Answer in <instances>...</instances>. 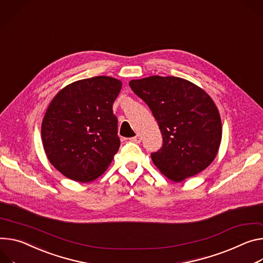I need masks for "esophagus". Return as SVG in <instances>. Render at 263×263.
Returning <instances> with one entry per match:
<instances>
[{
    "label": "esophagus",
    "instance_id": "esophagus-1",
    "mask_svg": "<svg viewBox=\"0 0 263 263\" xmlns=\"http://www.w3.org/2000/svg\"><path fill=\"white\" fill-rule=\"evenodd\" d=\"M130 140H131V141H133V142H136V144H139V142L141 141V137H140L139 135H136V136H134V137L130 138Z\"/></svg>",
    "mask_w": 263,
    "mask_h": 263
}]
</instances>
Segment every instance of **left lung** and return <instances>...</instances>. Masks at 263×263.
I'll use <instances>...</instances> for the list:
<instances>
[{
  "instance_id": "obj_1",
  "label": "left lung",
  "mask_w": 263,
  "mask_h": 263,
  "mask_svg": "<svg viewBox=\"0 0 263 263\" xmlns=\"http://www.w3.org/2000/svg\"><path fill=\"white\" fill-rule=\"evenodd\" d=\"M158 123L162 147L151 154L156 168L179 182L203 171L217 155L221 119L210 95L176 77L153 76L129 83Z\"/></svg>"
}]
</instances>
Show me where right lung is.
Masks as SVG:
<instances>
[{
	"label": "right lung",
	"mask_w": 263,
	"mask_h": 263,
	"mask_svg": "<svg viewBox=\"0 0 263 263\" xmlns=\"http://www.w3.org/2000/svg\"><path fill=\"white\" fill-rule=\"evenodd\" d=\"M122 82L110 77L63 88L45 113L42 141L47 158L64 176L89 182L107 169L121 146L112 106Z\"/></svg>",
	"instance_id": "1"
}]
</instances>
